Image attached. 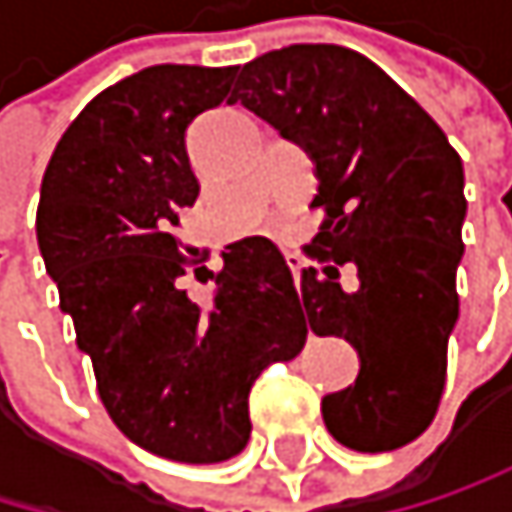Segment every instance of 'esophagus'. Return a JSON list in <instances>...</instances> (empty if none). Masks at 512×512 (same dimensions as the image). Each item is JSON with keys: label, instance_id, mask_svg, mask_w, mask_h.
<instances>
[{"label": "esophagus", "instance_id": "esophagus-1", "mask_svg": "<svg viewBox=\"0 0 512 512\" xmlns=\"http://www.w3.org/2000/svg\"><path fill=\"white\" fill-rule=\"evenodd\" d=\"M288 267H291V273H294V282H298V288H301V270H304V261L298 258V254H288Z\"/></svg>", "mask_w": 512, "mask_h": 512}]
</instances>
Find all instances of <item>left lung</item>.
I'll return each mask as SVG.
<instances>
[{
  "label": "left lung",
  "mask_w": 512,
  "mask_h": 512,
  "mask_svg": "<svg viewBox=\"0 0 512 512\" xmlns=\"http://www.w3.org/2000/svg\"><path fill=\"white\" fill-rule=\"evenodd\" d=\"M242 101L316 162L322 224L301 273L319 338L359 350V378L322 399L328 433L353 451H393L436 418L458 322L464 165L430 113L344 45H288L242 67ZM353 266L344 286L340 270Z\"/></svg>",
  "instance_id": "8db88e82"
}]
</instances>
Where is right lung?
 <instances>
[{"instance_id":"right-lung-1","label":"right lung","mask_w":512,"mask_h":512,"mask_svg":"<svg viewBox=\"0 0 512 512\" xmlns=\"http://www.w3.org/2000/svg\"><path fill=\"white\" fill-rule=\"evenodd\" d=\"M233 76L159 64L104 88L57 141L36 211L45 270L107 415L134 445L181 464L239 455L254 381L307 341L291 270L267 236L227 245L224 267L208 270V307L184 288L193 267L205 273L174 236L199 196L184 131L227 101Z\"/></svg>"}]
</instances>
